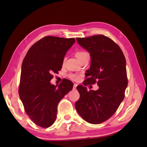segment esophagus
<instances>
[{"label":"esophagus","mask_w":147,"mask_h":147,"mask_svg":"<svg viewBox=\"0 0 147 147\" xmlns=\"http://www.w3.org/2000/svg\"><path fill=\"white\" fill-rule=\"evenodd\" d=\"M77 86V84L74 83V90H75V89H76Z\"/></svg>","instance_id":"obj_1"}]
</instances>
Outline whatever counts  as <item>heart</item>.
<instances>
[{
  "label": "heart",
  "mask_w": 147,
  "mask_h": 147,
  "mask_svg": "<svg viewBox=\"0 0 147 147\" xmlns=\"http://www.w3.org/2000/svg\"><path fill=\"white\" fill-rule=\"evenodd\" d=\"M86 55H89V53L88 52L84 51H80L77 52L76 54H75V56H76V57H77V59H79ZM69 77L72 80H77L78 79V77L77 76V75H74V74H70L69 75Z\"/></svg>",
  "instance_id": "heart-1"
}]
</instances>
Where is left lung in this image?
<instances>
[{
  "instance_id": "left-lung-1",
  "label": "left lung",
  "mask_w": 147,
  "mask_h": 147,
  "mask_svg": "<svg viewBox=\"0 0 147 147\" xmlns=\"http://www.w3.org/2000/svg\"><path fill=\"white\" fill-rule=\"evenodd\" d=\"M76 39L91 56L83 85L97 82L100 88L88 92L86 87L78 86L80 97L75 109L88 123L100 124L116 112L124 98L127 86L126 59L117 44L103 35Z\"/></svg>"
}]
</instances>
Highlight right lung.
I'll list each match as a JSON object with an SVG mask.
<instances>
[{
	"label": "right lung",
	"instance_id": "right-lung-1",
	"mask_svg": "<svg viewBox=\"0 0 147 147\" xmlns=\"http://www.w3.org/2000/svg\"><path fill=\"white\" fill-rule=\"evenodd\" d=\"M75 42L74 38L47 36L30 48L21 66L19 95L24 110L37 125L48 127L55 123L60 100L73 88L64 79L59 86L50 82L57 74L64 56Z\"/></svg>",
	"mask_w": 147,
	"mask_h": 147
}]
</instances>
